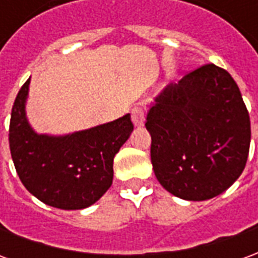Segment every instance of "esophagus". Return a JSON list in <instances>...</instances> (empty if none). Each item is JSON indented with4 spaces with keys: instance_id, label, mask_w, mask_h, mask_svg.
<instances>
[{
    "instance_id": "esophagus-1",
    "label": "esophagus",
    "mask_w": 258,
    "mask_h": 258,
    "mask_svg": "<svg viewBox=\"0 0 258 258\" xmlns=\"http://www.w3.org/2000/svg\"><path fill=\"white\" fill-rule=\"evenodd\" d=\"M145 116L146 112L142 106H135L134 109H133V112H131L133 123H134L135 125H138V127L144 125V123H145Z\"/></svg>"
}]
</instances>
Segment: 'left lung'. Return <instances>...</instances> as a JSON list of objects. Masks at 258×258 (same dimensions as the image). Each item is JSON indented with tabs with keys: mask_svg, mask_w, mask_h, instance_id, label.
<instances>
[{
	"mask_svg": "<svg viewBox=\"0 0 258 258\" xmlns=\"http://www.w3.org/2000/svg\"><path fill=\"white\" fill-rule=\"evenodd\" d=\"M151 162L163 188L185 200L227 190L244 170L250 116L225 69L207 63L167 85L146 116Z\"/></svg>",
	"mask_w": 258,
	"mask_h": 258,
	"instance_id": "1",
	"label": "left lung"
}]
</instances>
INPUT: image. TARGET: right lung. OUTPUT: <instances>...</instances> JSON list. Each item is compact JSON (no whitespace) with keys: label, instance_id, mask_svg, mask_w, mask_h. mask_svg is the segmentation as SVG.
I'll list each match as a JSON object with an SVG mask.
<instances>
[{"label":"right lung","instance_id":"obj_1","mask_svg":"<svg viewBox=\"0 0 258 258\" xmlns=\"http://www.w3.org/2000/svg\"><path fill=\"white\" fill-rule=\"evenodd\" d=\"M29 84L30 79L18 92L9 121V149L22 184L56 209L94 205L110 188L114 155L134 130L130 114L72 135H38L26 120Z\"/></svg>","mask_w":258,"mask_h":258}]
</instances>
